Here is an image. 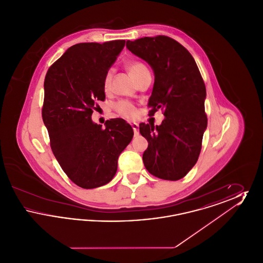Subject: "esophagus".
Masks as SVG:
<instances>
[{"label": "esophagus", "mask_w": 263, "mask_h": 263, "mask_svg": "<svg viewBox=\"0 0 263 263\" xmlns=\"http://www.w3.org/2000/svg\"><path fill=\"white\" fill-rule=\"evenodd\" d=\"M131 126H132V128H133L134 135H135V136L139 135V125H138V123H136V122H133V123H131Z\"/></svg>", "instance_id": "obj_1"}]
</instances>
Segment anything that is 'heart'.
Instances as JSON below:
<instances>
[{
  "mask_svg": "<svg viewBox=\"0 0 263 263\" xmlns=\"http://www.w3.org/2000/svg\"><path fill=\"white\" fill-rule=\"evenodd\" d=\"M126 68H127L129 74L135 81H137L141 76L149 72V69L147 68V66L144 63L138 61V60H133V61L127 63ZM110 84H111V72L108 71L103 77V81H102V87L105 91H107L109 89ZM115 110L120 115H122L123 117L128 118V119L134 118L137 115V109H136L135 105L126 100L118 101L115 104Z\"/></svg>",
  "mask_w": 263,
  "mask_h": 263,
  "instance_id": "1",
  "label": "heart"
}]
</instances>
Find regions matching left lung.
<instances>
[{
  "mask_svg": "<svg viewBox=\"0 0 263 263\" xmlns=\"http://www.w3.org/2000/svg\"><path fill=\"white\" fill-rule=\"evenodd\" d=\"M126 46L154 70L149 115L160 108L164 115L160 126L139 125L141 135L148 141L143 162L151 175L178 180L187 175L200 155L207 127L204 81L192 55L173 38L158 35L127 40Z\"/></svg>",
  "mask_w": 263,
  "mask_h": 263,
  "instance_id": "8db88e82",
  "label": "left lung"
}]
</instances>
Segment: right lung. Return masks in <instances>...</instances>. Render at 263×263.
Here are the masks:
<instances>
[{
    "label": "right lung",
    "mask_w": 263,
    "mask_h": 263,
    "mask_svg": "<svg viewBox=\"0 0 263 263\" xmlns=\"http://www.w3.org/2000/svg\"><path fill=\"white\" fill-rule=\"evenodd\" d=\"M125 46V40L79 43L53 63L44 80L42 119L52 152L64 173L86 189L108 183L117 160L134 132L124 119L91 121L98 100H105L103 77Z\"/></svg>",
    "instance_id": "1"
}]
</instances>
